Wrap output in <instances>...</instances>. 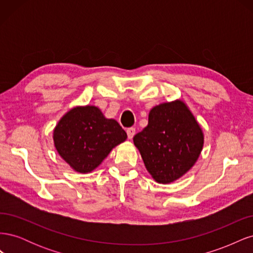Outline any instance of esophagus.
<instances>
[{"mask_svg": "<svg viewBox=\"0 0 253 253\" xmlns=\"http://www.w3.org/2000/svg\"><path fill=\"white\" fill-rule=\"evenodd\" d=\"M135 133H136V129H135V127H128V128L126 129L127 138H128V139H132L133 137H134V135H135Z\"/></svg>", "mask_w": 253, "mask_h": 253, "instance_id": "esophagus-1", "label": "esophagus"}]
</instances>
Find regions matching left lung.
<instances>
[{
	"instance_id": "obj_1",
	"label": "left lung",
	"mask_w": 253,
	"mask_h": 253,
	"mask_svg": "<svg viewBox=\"0 0 253 253\" xmlns=\"http://www.w3.org/2000/svg\"><path fill=\"white\" fill-rule=\"evenodd\" d=\"M133 140L152 177L159 183H170L194 166L204 134L188 106L176 100L153 108L148 126Z\"/></svg>"
}]
</instances>
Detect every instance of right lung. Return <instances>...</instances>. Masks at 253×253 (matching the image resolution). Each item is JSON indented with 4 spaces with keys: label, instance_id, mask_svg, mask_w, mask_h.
Wrapping results in <instances>:
<instances>
[{
    "label": "right lung",
    "instance_id": "1",
    "mask_svg": "<svg viewBox=\"0 0 253 253\" xmlns=\"http://www.w3.org/2000/svg\"><path fill=\"white\" fill-rule=\"evenodd\" d=\"M126 137L116 120L105 118L93 105L72 109L53 129V142L59 155L75 171L83 174L96 169Z\"/></svg>",
    "mask_w": 253,
    "mask_h": 253
}]
</instances>
